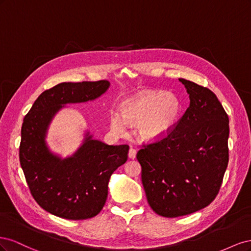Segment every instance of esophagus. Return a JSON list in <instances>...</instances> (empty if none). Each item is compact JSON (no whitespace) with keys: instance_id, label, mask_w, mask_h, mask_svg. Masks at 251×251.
Returning a JSON list of instances; mask_svg holds the SVG:
<instances>
[{"instance_id":"esophagus-1","label":"esophagus","mask_w":251,"mask_h":251,"mask_svg":"<svg viewBox=\"0 0 251 251\" xmlns=\"http://www.w3.org/2000/svg\"><path fill=\"white\" fill-rule=\"evenodd\" d=\"M136 154H137V151H136V150L131 148L130 151H128V158H130V159H135L136 158Z\"/></svg>"}]
</instances>
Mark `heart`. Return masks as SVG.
I'll list each match as a JSON object with an SVG mask.
<instances>
[{
	"label": "heart",
	"mask_w": 251,
	"mask_h": 251,
	"mask_svg": "<svg viewBox=\"0 0 251 251\" xmlns=\"http://www.w3.org/2000/svg\"><path fill=\"white\" fill-rule=\"evenodd\" d=\"M179 98L162 91H147L127 100L121 107V117L114 113L111 126L114 132L123 134L126 125L135 126L138 137L143 141H157L166 137L182 115Z\"/></svg>",
	"instance_id": "heart-1"
}]
</instances>
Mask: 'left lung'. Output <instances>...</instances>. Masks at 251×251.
Wrapping results in <instances>:
<instances>
[{"instance_id": "8db88e82", "label": "left lung", "mask_w": 251, "mask_h": 251, "mask_svg": "<svg viewBox=\"0 0 251 251\" xmlns=\"http://www.w3.org/2000/svg\"><path fill=\"white\" fill-rule=\"evenodd\" d=\"M189 105L176 127L137 153L147 199L156 214L176 218L209 205L228 164L229 120L207 88L179 78Z\"/></svg>"}]
</instances>
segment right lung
I'll return each mask as SVG.
<instances>
[{
	"label": "right lung",
	"instance_id": "right-lung-1",
	"mask_svg": "<svg viewBox=\"0 0 251 251\" xmlns=\"http://www.w3.org/2000/svg\"><path fill=\"white\" fill-rule=\"evenodd\" d=\"M108 80L62 82L37 97L23 121L20 162L34 200L42 208L68 220L98 215L108 197L112 174L127 160V144L109 146L85 132L68 157L52 151L49 126L67 104L93 101L107 92Z\"/></svg>",
	"mask_w": 251,
	"mask_h": 251
}]
</instances>
